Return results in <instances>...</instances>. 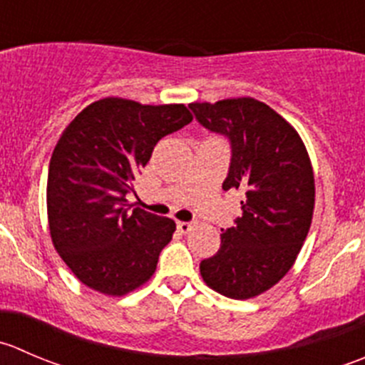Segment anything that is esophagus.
<instances>
[{"instance_id": "1", "label": "esophagus", "mask_w": 365, "mask_h": 365, "mask_svg": "<svg viewBox=\"0 0 365 365\" xmlns=\"http://www.w3.org/2000/svg\"><path fill=\"white\" fill-rule=\"evenodd\" d=\"M176 228H178V232H182V233H189L190 230L194 228V225H192V222L178 221V222H176Z\"/></svg>"}]
</instances>
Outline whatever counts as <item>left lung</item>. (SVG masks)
Here are the masks:
<instances>
[{
    "instance_id": "obj_1",
    "label": "left lung",
    "mask_w": 365,
    "mask_h": 365,
    "mask_svg": "<svg viewBox=\"0 0 365 365\" xmlns=\"http://www.w3.org/2000/svg\"><path fill=\"white\" fill-rule=\"evenodd\" d=\"M205 128L232 143L222 189L244 194L242 215L221 230V247L200 264L210 289L232 299L269 291L294 265L309 235L316 183L294 126L255 98L189 105Z\"/></svg>"
}]
</instances>
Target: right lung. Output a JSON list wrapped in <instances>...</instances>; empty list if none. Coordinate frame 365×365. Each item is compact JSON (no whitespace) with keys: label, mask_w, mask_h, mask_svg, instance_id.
Returning a JSON list of instances; mask_svg holds the SVG:
<instances>
[{"label":"right lung","mask_w":365,"mask_h":365,"mask_svg":"<svg viewBox=\"0 0 365 365\" xmlns=\"http://www.w3.org/2000/svg\"><path fill=\"white\" fill-rule=\"evenodd\" d=\"M192 114L183 103L103 98L67 125L49 160V235L74 277L93 291L125 296L146 284L176 222L128 208L126 192L162 137Z\"/></svg>","instance_id":"add662e5"}]
</instances>
